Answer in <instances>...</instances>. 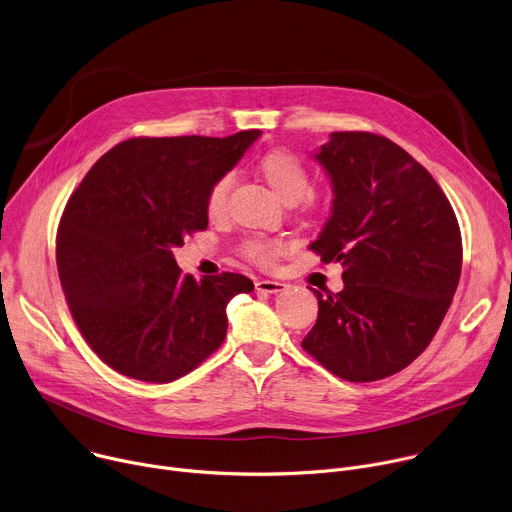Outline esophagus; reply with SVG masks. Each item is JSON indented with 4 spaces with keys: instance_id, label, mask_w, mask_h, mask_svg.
Listing matches in <instances>:
<instances>
[{
    "instance_id": "1",
    "label": "esophagus",
    "mask_w": 512,
    "mask_h": 512,
    "mask_svg": "<svg viewBox=\"0 0 512 512\" xmlns=\"http://www.w3.org/2000/svg\"><path fill=\"white\" fill-rule=\"evenodd\" d=\"M255 287L259 291H265V294H279V291H283L287 287V283L283 281H275V279H259L255 283Z\"/></svg>"
}]
</instances>
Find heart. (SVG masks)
Masks as SVG:
<instances>
[{"mask_svg":"<svg viewBox=\"0 0 512 512\" xmlns=\"http://www.w3.org/2000/svg\"><path fill=\"white\" fill-rule=\"evenodd\" d=\"M257 174L265 182L269 192L283 204H298L303 196L308 194V188H310L308 168L304 166V162L298 156H294L291 152H285V150H275V152L265 154L257 164ZM229 188H231L229 176L218 178L210 186V190L206 194V202H204L206 214L210 218L223 216L225 206H227ZM304 200L308 206H314L312 196H307ZM283 249H285L283 241L253 237L241 245V255L245 259H249L251 263L265 267V265H271L283 253Z\"/></svg>","mask_w":512,"mask_h":512,"instance_id":"obj_1","label":"heart"}]
</instances>
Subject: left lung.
I'll return each mask as SVG.
<instances>
[{"instance_id":"8db88e82","label":"left lung","mask_w":512,"mask_h":512,"mask_svg":"<svg viewBox=\"0 0 512 512\" xmlns=\"http://www.w3.org/2000/svg\"><path fill=\"white\" fill-rule=\"evenodd\" d=\"M314 160L334 200L310 249L342 265L344 289H312L318 320L302 346L344 381H379L440 328L462 271L460 227L431 174L383 135L330 133Z\"/></svg>"}]
</instances>
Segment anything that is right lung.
Segmentation results:
<instances>
[{
	"instance_id": "right-lung-1",
	"label": "right lung",
	"mask_w": 512,
	"mask_h": 512,
	"mask_svg": "<svg viewBox=\"0 0 512 512\" xmlns=\"http://www.w3.org/2000/svg\"><path fill=\"white\" fill-rule=\"evenodd\" d=\"M261 135L133 137L109 150L70 196L56 265L72 318L117 373L170 383L227 336V304L251 294L241 273L184 275L174 249L208 227L206 194Z\"/></svg>"
}]
</instances>
